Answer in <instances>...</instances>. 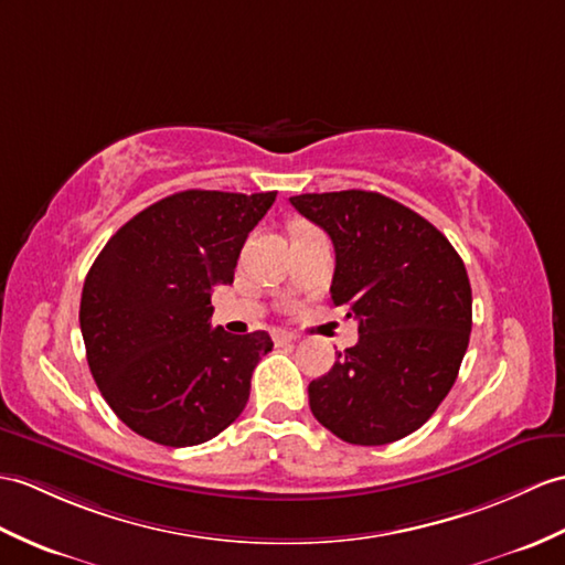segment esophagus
Here are the masks:
<instances>
[{"label": "esophagus", "mask_w": 565, "mask_h": 565, "mask_svg": "<svg viewBox=\"0 0 565 565\" xmlns=\"http://www.w3.org/2000/svg\"><path fill=\"white\" fill-rule=\"evenodd\" d=\"M271 337H274V342L277 344H288V342H296V334H291V332H284V330H277V332H271Z\"/></svg>", "instance_id": "obj_1"}]
</instances>
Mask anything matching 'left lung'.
Masks as SVG:
<instances>
[{
  "label": "left lung",
  "mask_w": 565,
  "mask_h": 565,
  "mask_svg": "<svg viewBox=\"0 0 565 565\" xmlns=\"http://www.w3.org/2000/svg\"><path fill=\"white\" fill-rule=\"evenodd\" d=\"M332 238V303L359 322L356 347L308 385L310 412L351 445L422 428L455 385L471 332L462 257L424 216L365 190L291 196Z\"/></svg>",
  "instance_id": "obj_1"
}]
</instances>
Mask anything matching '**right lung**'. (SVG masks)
I'll list each match as a JSON object with an SVG mask.
<instances>
[{
	"label": "right lung",
	"mask_w": 565,
	"mask_h": 565,
	"mask_svg": "<svg viewBox=\"0 0 565 565\" xmlns=\"http://www.w3.org/2000/svg\"><path fill=\"white\" fill-rule=\"evenodd\" d=\"M277 192L185 190L129 218L88 269L78 322L90 375L125 426L168 448L212 440L250 397L267 332L212 330V288Z\"/></svg>",
	"instance_id": "add662e5"
}]
</instances>
